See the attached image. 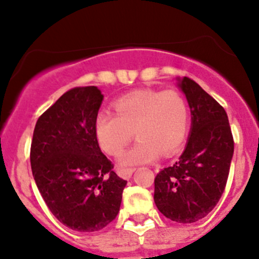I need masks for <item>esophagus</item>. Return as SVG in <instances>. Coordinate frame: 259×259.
<instances>
[{"instance_id": "esophagus-1", "label": "esophagus", "mask_w": 259, "mask_h": 259, "mask_svg": "<svg viewBox=\"0 0 259 259\" xmlns=\"http://www.w3.org/2000/svg\"><path fill=\"white\" fill-rule=\"evenodd\" d=\"M135 171V168H122L119 170V176L124 179L132 178V174Z\"/></svg>"}]
</instances>
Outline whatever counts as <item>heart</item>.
Here are the masks:
<instances>
[{
  "label": "heart",
  "instance_id": "1",
  "mask_svg": "<svg viewBox=\"0 0 259 259\" xmlns=\"http://www.w3.org/2000/svg\"><path fill=\"white\" fill-rule=\"evenodd\" d=\"M115 114L101 111L94 122L95 138L104 153L116 156L139 139L121 156L124 165L143 164L174 155L182 148L189 130V105L176 90H138L117 99Z\"/></svg>",
  "mask_w": 259,
  "mask_h": 259
}]
</instances>
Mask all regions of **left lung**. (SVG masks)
<instances>
[{
	"instance_id": "left-lung-1",
	"label": "left lung",
	"mask_w": 259,
	"mask_h": 259,
	"mask_svg": "<svg viewBox=\"0 0 259 259\" xmlns=\"http://www.w3.org/2000/svg\"><path fill=\"white\" fill-rule=\"evenodd\" d=\"M192 130L179 161L154 179V202L166 218L194 223L213 210L226 189L234 140L223 106L194 80L180 81Z\"/></svg>"
}]
</instances>
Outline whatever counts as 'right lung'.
Segmentation results:
<instances>
[{"mask_svg": "<svg viewBox=\"0 0 259 259\" xmlns=\"http://www.w3.org/2000/svg\"><path fill=\"white\" fill-rule=\"evenodd\" d=\"M101 103L96 86L66 91L38 117L31 142V169L46 205L77 232L100 231L113 222L126 185L95 138Z\"/></svg>", "mask_w": 259, "mask_h": 259, "instance_id": "right-lung-1", "label": "right lung"}]
</instances>
